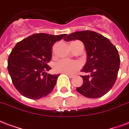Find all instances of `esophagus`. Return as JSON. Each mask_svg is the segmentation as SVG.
<instances>
[{
  "instance_id": "esophagus-1",
  "label": "esophagus",
  "mask_w": 129,
  "mask_h": 129,
  "mask_svg": "<svg viewBox=\"0 0 129 129\" xmlns=\"http://www.w3.org/2000/svg\"><path fill=\"white\" fill-rule=\"evenodd\" d=\"M67 75L69 76V77L71 79L73 78L74 77H75V75H71V74H67Z\"/></svg>"
}]
</instances>
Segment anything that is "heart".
Instances as JSON below:
<instances>
[{
  "mask_svg": "<svg viewBox=\"0 0 129 129\" xmlns=\"http://www.w3.org/2000/svg\"><path fill=\"white\" fill-rule=\"evenodd\" d=\"M82 63L79 61H70L67 60H60L54 65V70L57 73L73 74L80 69Z\"/></svg>",
  "mask_w": 129,
  "mask_h": 129,
  "instance_id": "obj_1",
  "label": "heart"
}]
</instances>
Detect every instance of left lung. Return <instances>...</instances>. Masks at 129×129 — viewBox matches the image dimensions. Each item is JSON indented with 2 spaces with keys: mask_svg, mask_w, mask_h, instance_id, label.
<instances>
[{
  "mask_svg": "<svg viewBox=\"0 0 129 129\" xmlns=\"http://www.w3.org/2000/svg\"><path fill=\"white\" fill-rule=\"evenodd\" d=\"M79 40L84 44L87 60L81 71L83 83L77 91L89 98H98L107 93L117 79L120 56L116 48L109 39L92 31H81L71 34L64 38L69 42Z\"/></svg>",
  "mask_w": 129,
  "mask_h": 129,
  "instance_id": "8db88e82",
  "label": "left lung"
}]
</instances>
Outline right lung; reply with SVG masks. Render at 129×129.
Listing matches in <instances>:
<instances>
[{"instance_id":"1","label":"right lung","mask_w":129,"mask_h":129,"mask_svg":"<svg viewBox=\"0 0 129 129\" xmlns=\"http://www.w3.org/2000/svg\"><path fill=\"white\" fill-rule=\"evenodd\" d=\"M66 36L35 34L19 42L13 48L8 58V71L22 95L39 100L52 91L60 75L46 73L51 69L48 63L52 58L54 43Z\"/></svg>"}]
</instances>
